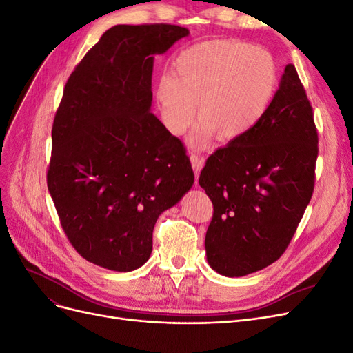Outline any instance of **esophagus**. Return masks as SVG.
Here are the masks:
<instances>
[{"label":"esophagus","instance_id":"1","mask_svg":"<svg viewBox=\"0 0 353 353\" xmlns=\"http://www.w3.org/2000/svg\"><path fill=\"white\" fill-rule=\"evenodd\" d=\"M190 160H191V166H193V170L196 174V178H199L200 170H201L203 165H205V160H203V157H200L199 154H191Z\"/></svg>","mask_w":353,"mask_h":353}]
</instances>
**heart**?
<instances>
[{
    "mask_svg": "<svg viewBox=\"0 0 353 353\" xmlns=\"http://www.w3.org/2000/svg\"><path fill=\"white\" fill-rule=\"evenodd\" d=\"M276 65L268 51L236 39H209L183 50L172 61V74L156 82L154 100L163 125L183 135L201 122L190 144L206 145L213 134L234 141L249 134L268 110L276 90Z\"/></svg>",
    "mask_w": 353,
    "mask_h": 353,
    "instance_id": "heart-1",
    "label": "heart"
}]
</instances>
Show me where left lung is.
Instances as JSON below:
<instances>
[{"mask_svg": "<svg viewBox=\"0 0 353 353\" xmlns=\"http://www.w3.org/2000/svg\"><path fill=\"white\" fill-rule=\"evenodd\" d=\"M318 134L303 85L287 65L262 121L213 153L199 184L213 203L210 268L243 276L275 262L311 201Z\"/></svg>", "mask_w": 353, "mask_h": 353, "instance_id": "1", "label": "left lung"}]
</instances>
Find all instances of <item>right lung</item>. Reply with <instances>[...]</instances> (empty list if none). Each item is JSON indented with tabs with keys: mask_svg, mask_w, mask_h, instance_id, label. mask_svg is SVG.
I'll use <instances>...</instances> for the list:
<instances>
[{
	"mask_svg": "<svg viewBox=\"0 0 353 353\" xmlns=\"http://www.w3.org/2000/svg\"><path fill=\"white\" fill-rule=\"evenodd\" d=\"M188 34L175 25H116L63 91L47 185L69 241L101 268L143 266L157 218L194 184L183 143L152 113L154 56Z\"/></svg>",
	"mask_w": 353,
	"mask_h": 353,
	"instance_id": "add662e5",
	"label": "right lung"
}]
</instances>
